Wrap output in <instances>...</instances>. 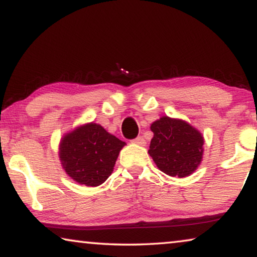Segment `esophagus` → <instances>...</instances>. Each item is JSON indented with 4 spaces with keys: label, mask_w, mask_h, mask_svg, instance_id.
<instances>
[{
    "label": "esophagus",
    "mask_w": 257,
    "mask_h": 257,
    "mask_svg": "<svg viewBox=\"0 0 257 257\" xmlns=\"http://www.w3.org/2000/svg\"><path fill=\"white\" fill-rule=\"evenodd\" d=\"M133 143H135L136 145H139V146H145V145H146V140H145L143 137H138L135 140H133Z\"/></svg>",
    "instance_id": "1"
}]
</instances>
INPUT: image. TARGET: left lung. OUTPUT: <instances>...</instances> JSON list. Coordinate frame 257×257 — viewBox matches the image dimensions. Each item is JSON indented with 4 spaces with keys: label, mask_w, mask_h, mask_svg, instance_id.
I'll use <instances>...</instances> for the list:
<instances>
[{
    "label": "left lung",
    "mask_w": 257,
    "mask_h": 257,
    "mask_svg": "<svg viewBox=\"0 0 257 257\" xmlns=\"http://www.w3.org/2000/svg\"><path fill=\"white\" fill-rule=\"evenodd\" d=\"M154 133L148 153L158 168L169 176L185 177L198 168L203 159L204 138L182 119L161 117L151 125Z\"/></svg>",
    "instance_id": "1"
}]
</instances>
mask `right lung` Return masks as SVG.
<instances>
[{
	"label": "right lung",
	"mask_w": 257,
	"mask_h": 257,
	"mask_svg": "<svg viewBox=\"0 0 257 257\" xmlns=\"http://www.w3.org/2000/svg\"><path fill=\"white\" fill-rule=\"evenodd\" d=\"M121 141L96 122H89L64 136L59 158L66 174L77 183L97 187L113 172Z\"/></svg>",
	"instance_id": "add662e5"
}]
</instances>
